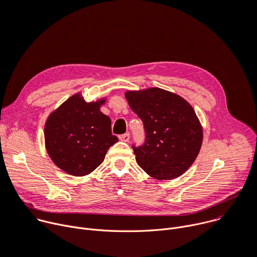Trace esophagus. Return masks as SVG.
<instances>
[{
    "instance_id": "1",
    "label": "esophagus",
    "mask_w": 257,
    "mask_h": 257,
    "mask_svg": "<svg viewBox=\"0 0 257 257\" xmlns=\"http://www.w3.org/2000/svg\"><path fill=\"white\" fill-rule=\"evenodd\" d=\"M118 139H119V141H122V142H125V143H128L129 142V140H130V133H125V134H122V135H119L118 136Z\"/></svg>"
}]
</instances>
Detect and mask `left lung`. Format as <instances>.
I'll use <instances>...</instances> for the list:
<instances>
[{"label":"left lung","instance_id":"8db88e82","mask_svg":"<svg viewBox=\"0 0 257 257\" xmlns=\"http://www.w3.org/2000/svg\"><path fill=\"white\" fill-rule=\"evenodd\" d=\"M125 96L143 121L146 134L142 146H132L136 162L157 180L183 175L196 159L202 143V128L192 106L159 88L127 92Z\"/></svg>","mask_w":257,"mask_h":257}]
</instances>
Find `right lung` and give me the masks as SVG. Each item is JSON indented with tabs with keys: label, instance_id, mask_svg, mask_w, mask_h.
<instances>
[{
	"label": "right lung",
	"instance_id": "right-lung-1",
	"mask_svg": "<svg viewBox=\"0 0 257 257\" xmlns=\"http://www.w3.org/2000/svg\"><path fill=\"white\" fill-rule=\"evenodd\" d=\"M104 101L87 103L76 94L48 116L44 128L46 150L67 174L89 175L118 141L111 133L110 118L100 111Z\"/></svg>",
	"mask_w": 257,
	"mask_h": 257
}]
</instances>
